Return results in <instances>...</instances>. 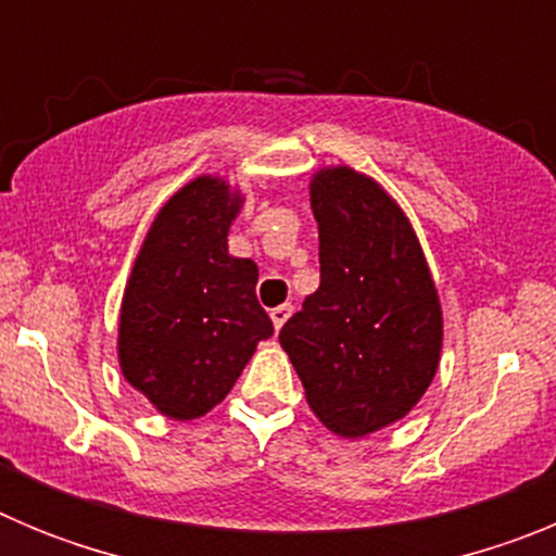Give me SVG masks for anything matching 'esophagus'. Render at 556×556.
Masks as SVG:
<instances>
[{"label":"esophagus","mask_w":556,"mask_h":556,"mask_svg":"<svg viewBox=\"0 0 556 556\" xmlns=\"http://www.w3.org/2000/svg\"><path fill=\"white\" fill-rule=\"evenodd\" d=\"M289 317H292V306H289V303H283V306H275L273 312H269V320H273L275 331H281L283 323H287Z\"/></svg>","instance_id":"obj_1"}]
</instances>
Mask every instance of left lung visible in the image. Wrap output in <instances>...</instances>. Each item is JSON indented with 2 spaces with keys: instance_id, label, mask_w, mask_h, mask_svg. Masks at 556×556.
I'll list each match as a JSON object with an SVG mask.
<instances>
[{
  "instance_id": "left-lung-1",
  "label": "left lung",
  "mask_w": 556,
  "mask_h": 556,
  "mask_svg": "<svg viewBox=\"0 0 556 556\" xmlns=\"http://www.w3.org/2000/svg\"><path fill=\"white\" fill-rule=\"evenodd\" d=\"M320 289L278 339L308 409L339 437H367L409 415L434 381L443 306L404 208L351 166L314 172Z\"/></svg>"
}]
</instances>
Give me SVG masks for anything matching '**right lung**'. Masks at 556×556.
<instances>
[{
    "label": "right lung",
    "mask_w": 556,
    "mask_h": 556,
    "mask_svg": "<svg viewBox=\"0 0 556 556\" xmlns=\"http://www.w3.org/2000/svg\"><path fill=\"white\" fill-rule=\"evenodd\" d=\"M244 194L219 175L161 205L132 262L116 353L127 384L172 420L223 404L273 320L255 301L258 267L228 253Z\"/></svg>",
    "instance_id": "add662e5"
}]
</instances>
